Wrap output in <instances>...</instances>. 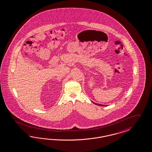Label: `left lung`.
Here are the masks:
<instances>
[{"mask_svg": "<svg viewBox=\"0 0 152 152\" xmlns=\"http://www.w3.org/2000/svg\"><path fill=\"white\" fill-rule=\"evenodd\" d=\"M93 103H94L96 105H100V106H106V105H101V104H97V103H95L93 102Z\"/></svg>", "mask_w": 152, "mask_h": 152, "instance_id": "obj_1", "label": "left lung"}]
</instances>
